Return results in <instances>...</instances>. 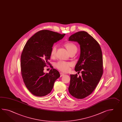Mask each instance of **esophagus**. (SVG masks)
Returning <instances> with one entry per match:
<instances>
[{
    "mask_svg": "<svg viewBox=\"0 0 122 122\" xmlns=\"http://www.w3.org/2000/svg\"><path fill=\"white\" fill-rule=\"evenodd\" d=\"M60 77H62L63 76H64V74H63V73H60Z\"/></svg>",
    "mask_w": 122,
    "mask_h": 122,
    "instance_id": "obj_1",
    "label": "esophagus"
}]
</instances>
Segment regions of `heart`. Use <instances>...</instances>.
Segmentation results:
<instances>
[{"mask_svg": "<svg viewBox=\"0 0 122 122\" xmlns=\"http://www.w3.org/2000/svg\"><path fill=\"white\" fill-rule=\"evenodd\" d=\"M64 46L69 52V53H76L77 51V45L74 43L67 42L64 44ZM56 46H53L51 51L50 56L51 58H53L56 56ZM72 64L71 62H66L63 61H60L56 63V66L57 68L59 69L60 71L62 72L68 71L70 70V67L71 66Z\"/></svg>", "mask_w": 122, "mask_h": 122, "instance_id": "heart-1", "label": "heart"}]
</instances>
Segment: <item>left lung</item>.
<instances>
[{"label": "left lung", "instance_id": "8db88e82", "mask_svg": "<svg viewBox=\"0 0 122 122\" xmlns=\"http://www.w3.org/2000/svg\"><path fill=\"white\" fill-rule=\"evenodd\" d=\"M69 41L80 45V56L74 69L82 74L79 77L77 74H71L69 92L75 98L81 99L92 93L102 76V51L97 41L84 31L72 35Z\"/></svg>", "mask_w": 122, "mask_h": 122}]
</instances>
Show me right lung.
<instances>
[{"mask_svg":"<svg viewBox=\"0 0 122 122\" xmlns=\"http://www.w3.org/2000/svg\"><path fill=\"white\" fill-rule=\"evenodd\" d=\"M65 35L42 30L32 36L25 45L21 56V74L26 88L33 95H48L60 77L59 72L55 69H51L48 73H45L44 70L45 66L51 65L49 60L54 44Z\"/></svg>","mask_w":122,"mask_h":122,"instance_id":"1","label":"right lung"}]
</instances>
